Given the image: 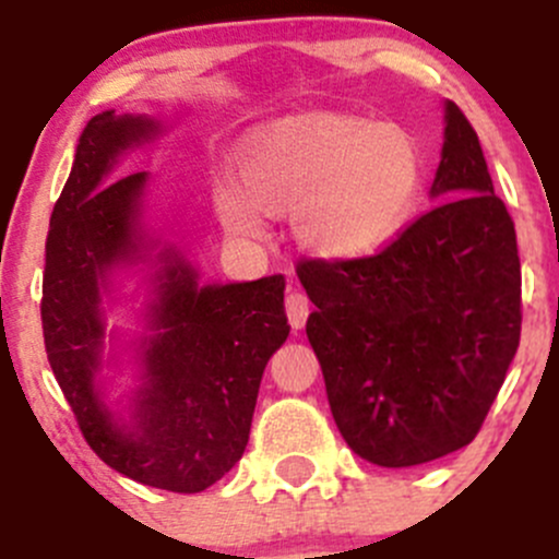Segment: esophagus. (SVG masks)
Masks as SVG:
<instances>
[{"label": "esophagus", "mask_w": 559, "mask_h": 559, "mask_svg": "<svg viewBox=\"0 0 559 559\" xmlns=\"http://www.w3.org/2000/svg\"><path fill=\"white\" fill-rule=\"evenodd\" d=\"M308 313H311V302H308L306 292H289L286 295V316H289L292 330H302L308 321Z\"/></svg>", "instance_id": "esophagus-1"}]
</instances>
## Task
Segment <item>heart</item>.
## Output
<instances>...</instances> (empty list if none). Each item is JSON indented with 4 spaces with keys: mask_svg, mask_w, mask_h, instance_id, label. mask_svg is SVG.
<instances>
[{
    "mask_svg": "<svg viewBox=\"0 0 559 559\" xmlns=\"http://www.w3.org/2000/svg\"><path fill=\"white\" fill-rule=\"evenodd\" d=\"M238 175L240 186L216 191L229 233L262 238L264 213H292L302 246L346 262L403 233L425 189V154L400 123L324 112L253 134Z\"/></svg>",
    "mask_w": 559,
    "mask_h": 559,
    "instance_id": "obj_1",
    "label": "heart"
}]
</instances>
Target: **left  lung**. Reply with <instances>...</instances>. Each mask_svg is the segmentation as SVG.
Here are the masks:
<instances>
[{
    "mask_svg": "<svg viewBox=\"0 0 559 559\" xmlns=\"http://www.w3.org/2000/svg\"><path fill=\"white\" fill-rule=\"evenodd\" d=\"M432 194L443 202L381 251L297 262L332 419L354 454L381 467L467 447L520 348L514 222L454 103Z\"/></svg>",
    "mask_w": 559,
    "mask_h": 559,
    "instance_id": "obj_1",
    "label": "left lung"
}]
</instances>
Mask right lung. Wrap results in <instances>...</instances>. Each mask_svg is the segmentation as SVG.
<instances>
[{
	"label": "right lung",
	"mask_w": 559,
	"mask_h": 559,
	"mask_svg": "<svg viewBox=\"0 0 559 559\" xmlns=\"http://www.w3.org/2000/svg\"><path fill=\"white\" fill-rule=\"evenodd\" d=\"M156 123L99 112L78 140L75 162L45 240L43 337L50 370L94 454L112 471L167 492H202L246 452L264 365L289 335L284 275L200 286L191 264L165 251L145 348V386L132 427L118 425L94 389L103 348L105 270L138 251L145 173L112 180L116 156Z\"/></svg>",
	"instance_id": "right-lung-1"
}]
</instances>
